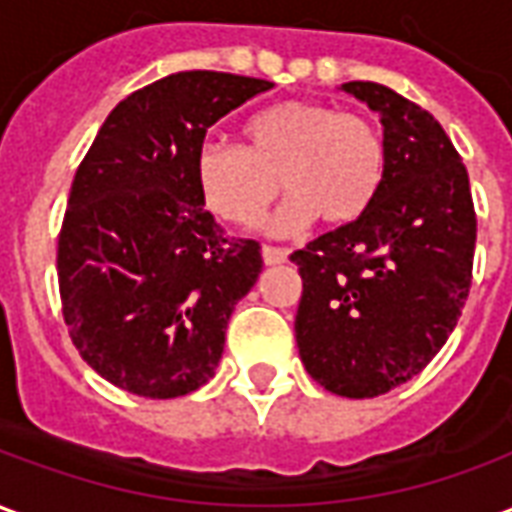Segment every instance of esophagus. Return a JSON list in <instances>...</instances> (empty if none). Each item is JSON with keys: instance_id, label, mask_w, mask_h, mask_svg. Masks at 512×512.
<instances>
[{"instance_id": "obj_1", "label": "esophagus", "mask_w": 512, "mask_h": 512, "mask_svg": "<svg viewBox=\"0 0 512 512\" xmlns=\"http://www.w3.org/2000/svg\"><path fill=\"white\" fill-rule=\"evenodd\" d=\"M288 260V249H279V246H263V263L266 266H277Z\"/></svg>"}]
</instances>
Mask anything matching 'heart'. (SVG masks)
Here are the masks:
<instances>
[{"label": "heart", "instance_id": "b5f03b06", "mask_svg": "<svg viewBox=\"0 0 512 512\" xmlns=\"http://www.w3.org/2000/svg\"><path fill=\"white\" fill-rule=\"evenodd\" d=\"M241 134L244 147L202 142L191 167L205 208L235 227L260 222L279 186L290 197L268 224L271 233H299L315 219L348 224L384 183V136L359 112L279 101L249 117Z\"/></svg>", "mask_w": 512, "mask_h": 512}]
</instances>
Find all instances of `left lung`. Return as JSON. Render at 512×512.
I'll list each match as a JSON object with an SVG mask.
<instances>
[{"label":"left lung","mask_w":512,"mask_h":512,"mask_svg":"<svg viewBox=\"0 0 512 512\" xmlns=\"http://www.w3.org/2000/svg\"><path fill=\"white\" fill-rule=\"evenodd\" d=\"M345 93L381 115L384 183L359 219L293 252L301 290L296 343L307 373L343 397H376L425 370L472 288L469 175L422 106L384 84Z\"/></svg>","instance_id":"left-lung-1"}]
</instances>
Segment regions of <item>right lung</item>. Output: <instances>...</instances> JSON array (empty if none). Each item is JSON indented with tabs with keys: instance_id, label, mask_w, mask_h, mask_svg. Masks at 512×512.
Segmentation results:
<instances>
[{
	"instance_id": "obj_1",
	"label": "right lung",
	"mask_w": 512,
	"mask_h": 512,
	"mask_svg": "<svg viewBox=\"0 0 512 512\" xmlns=\"http://www.w3.org/2000/svg\"><path fill=\"white\" fill-rule=\"evenodd\" d=\"M274 84L183 71L109 112L76 169L57 244L62 318L95 373L167 400L213 378L260 244L227 238L194 183L208 128Z\"/></svg>"
}]
</instances>
